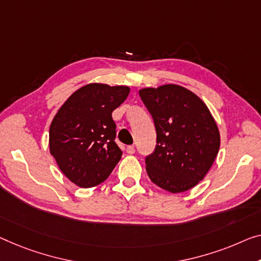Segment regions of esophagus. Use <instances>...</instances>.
I'll return each instance as SVG.
<instances>
[{
  "mask_svg": "<svg viewBox=\"0 0 261 261\" xmlns=\"http://www.w3.org/2000/svg\"><path fill=\"white\" fill-rule=\"evenodd\" d=\"M136 152V150H135V147L132 146V145H130V146H127L126 147V153H129V154H134Z\"/></svg>",
  "mask_w": 261,
  "mask_h": 261,
  "instance_id": "obj_1",
  "label": "esophagus"
}]
</instances>
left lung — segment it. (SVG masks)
Returning a JSON list of instances; mask_svg holds the SVG:
<instances>
[{"mask_svg":"<svg viewBox=\"0 0 261 261\" xmlns=\"http://www.w3.org/2000/svg\"><path fill=\"white\" fill-rule=\"evenodd\" d=\"M139 96L152 116L157 145L145 158L151 181L171 193L204 179L220 146V135L206 104L176 84L145 88Z\"/></svg>","mask_w":261,"mask_h":261,"instance_id":"obj_1","label":"left lung"}]
</instances>
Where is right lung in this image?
Listing matches in <instances>:
<instances>
[{
  "mask_svg": "<svg viewBox=\"0 0 261 261\" xmlns=\"http://www.w3.org/2000/svg\"><path fill=\"white\" fill-rule=\"evenodd\" d=\"M127 87L91 83L72 93L54 117L50 153L69 180L80 188L103 182L117 165L122 150L115 142L112 111L126 99Z\"/></svg>",
  "mask_w": 261,
  "mask_h": 261,
  "instance_id": "obj_1",
  "label": "right lung"
}]
</instances>
